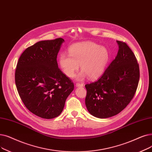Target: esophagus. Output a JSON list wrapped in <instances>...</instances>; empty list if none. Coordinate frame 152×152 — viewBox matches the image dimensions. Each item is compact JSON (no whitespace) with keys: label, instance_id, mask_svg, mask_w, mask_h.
Segmentation results:
<instances>
[{"label":"esophagus","instance_id":"esophagus-1","mask_svg":"<svg viewBox=\"0 0 152 152\" xmlns=\"http://www.w3.org/2000/svg\"><path fill=\"white\" fill-rule=\"evenodd\" d=\"M76 86L77 87H83V86H84V84H83V83H77L76 84Z\"/></svg>","mask_w":152,"mask_h":152}]
</instances>
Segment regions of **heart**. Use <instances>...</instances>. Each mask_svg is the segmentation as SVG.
<instances>
[{
	"label": "heart",
	"mask_w": 152,
	"mask_h": 152,
	"mask_svg": "<svg viewBox=\"0 0 152 152\" xmlns=\"http://www.w3.org/2000/svg\"><path fill=\"white\" fill-rule=\"evenodd\" d=\"M69 54L62 53L59 56L58 64L63 73L72 77L81 65L82 72L78 78L88 76L89 79L99 77L105 70L110 58L106 48L91 42L72 45L68 50Z\"/></svg>",
	"instance_id": "b5f03b06"
}]
</instances>
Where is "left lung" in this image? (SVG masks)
Instances as JSON below:
<instances>
[{
    "label": "left lung",
    "mask_w": 152,
    "mask_h": 152,
    "mask_svg": "<svg viewBox=\"0 0 152 152\" xmlns=\"http://www.w3.org/2000/svg\"><path fill=\"white\" fill-rule=\"evenodd\" d=\"M117 56L95 82L85 85V104L93 116L105 118L117 115L130 102L140 79L137 58L125 42L117 41Z\"/></svg>",
    "instance_id": "obj_1"
}]
</instances>
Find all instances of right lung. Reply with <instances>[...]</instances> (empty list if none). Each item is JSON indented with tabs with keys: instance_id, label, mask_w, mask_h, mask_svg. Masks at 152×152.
Returning <instances> with one entry per match:
<instances>
[{
	"instance_id": "right-lung-1",
	"label": "right lung",
	"mask_w": 152,
	"mask_h": 152,
	"mask_svg": "<svg viewBox=\"0 0 152 152\" xmlns=\"http://www.w3.org/2000/svg\"><path fill=\"white\" fill-rule=\"evenodd\" d=\"M61 38L40 41L19 58L15 73L18 94L31 113L50 119L60 115L74 84L58 68Z\"/></svg>"
}]
</instances>
